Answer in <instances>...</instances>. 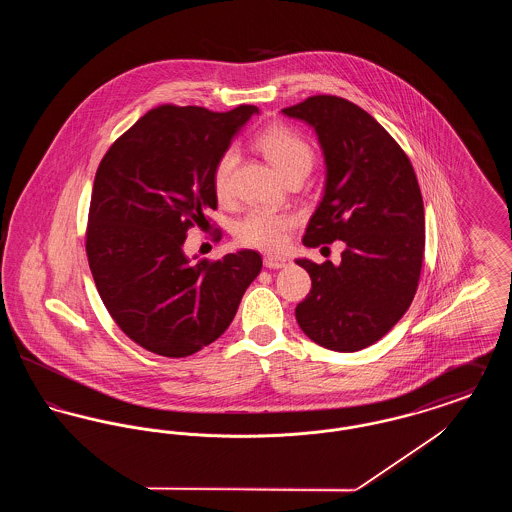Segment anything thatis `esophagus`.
Segmentation results:
<instances>
[{
	"label": "esophagus",
	"mask_w": 512,
	"mask_h": 512,
	"mask_svg": "<svg viewBox=\"0 0 512 512\" xmlns=\"http://www.w3.org/2000/svg\"><path fill=\"white\" fill-rule=\"evenodd\" d=\"M263 265L267 268H284L288 265V259L280 257V255H265Z\"/></svg>",
	"instance_id": "34e87169"
}]
</instances>
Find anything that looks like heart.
I'll return each mask as SVG.
<instances>
[{
    "label": "heart",
    "instance_id": "heart-1",
    "mask_svg": "<svg viewBox=\"0 0 512 512\" xmlns=\"http://www.w3.org/2000/svg\"><path fill=\"white\" fill-rule=\"evenodd\" d=\"M255 146L274 165L284 178L292 174H307L313 167L315 151L311 144L288 124L272 122L255 136ZM238 161V153L234 147H226L220 151L213 171L211 184L213 192L220 203H226L232 197V174ZM295 219L290 213L270 211V209H251L242 219L236 222L234 234L236 240L247 247L276 251L282 249L288 240V232L292 230Z\"/></svg>",
    "mask_w": 512,
    "mask_h": 512
}]
</instances>
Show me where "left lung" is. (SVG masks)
Masks as SVG:
<instances>
[{
    "label": "left lung",
    "instance_id": "1",
    "mask_svg": "<svg viewBox=\"0 0 512 512\" xmlns=\"http://www.w3.org/2000/svg\"><path fill=\"white\" fill-rule=\"evenodd\" d=\"M282 111L317 130L328 169L303 244H345L340 265L297 261L313 284L295 318L318 345L353 353L384 338L413 303L426 245L420 186L407 153L359 105L311 96Z\"/></svg>",
    "mask_w": 512,
    "mask_h": 512
}]
</instances>
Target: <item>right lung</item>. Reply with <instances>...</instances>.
Masks as SVG:
<instances>
[{
	"label": "right lung",
	"mask_w": 512,
	"mask_h": 512,
	"mask_svg": "<svg viewBox=\"0 0 512 512\" xmlns=\"http://www.w3.org/2000/svg\"><path fill=\"white\" fill-rule=\"evenodd\" d=\"M257 111L165 103L132 124L99 163L88 265L111 318L155 355L188 357L220 338L261 272L253 249L197 265L182 249L188 230L207 226L217 209L211 171L220 151Z\"/></svg>",
	"instance_id": "obj_1"
}]
</instances>
